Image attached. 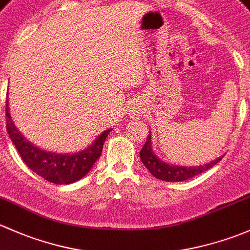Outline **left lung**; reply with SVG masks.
I'll list each match as a JSON object with an SVG mask.
<instances>
[{"label": "left lung", "instance_id": "obj_1", "mask_svg": "<svg viewBox=\"0 0 250 250\" xmlns=\"http://www.w3.org/2000/svg\"><path fill=\"white\" fill-rule=\"evenodd\" d=\"M151 135L148 136L146 143H144L142 150H141L140 156L141 160L144 164V166L148 168V171L153 174L155 178L161 179L165 182H183L187 179L191 178V177L197 176V174L202 173V172L207 171L210 167L214 166L221 160V158L215 159L214 161L209 164H206L203 166L197 167H184V166H173V165H168L164 161H161L155 154L153 153L150 142Z\"/></svg>", "mask_w": 250, "mask_h": 250}]
</instances>
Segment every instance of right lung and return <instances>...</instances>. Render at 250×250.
<instances>
[{"label":"right lung","mask_w":250,"mask_h":250,"mask_svg":"<svg viewBox=\"0 0 250 250\" xmlns=\"http://www.w3.org/2000/svg\"><path fill=\"white\" fill-rule=\"evenodd\" d=\"M6 104L7 132L17 150L19 151L22 161L35 173L54 184H71L83 178L94 166L95 161L100 158L104 141L108 133L112 131V128H109L102 132L89 148L81 153L63 155L41 150L40 148L31 144L17 130L9 114L8 100Z\"/></svg>","instance_id":"obj_1"}]
</instances>
